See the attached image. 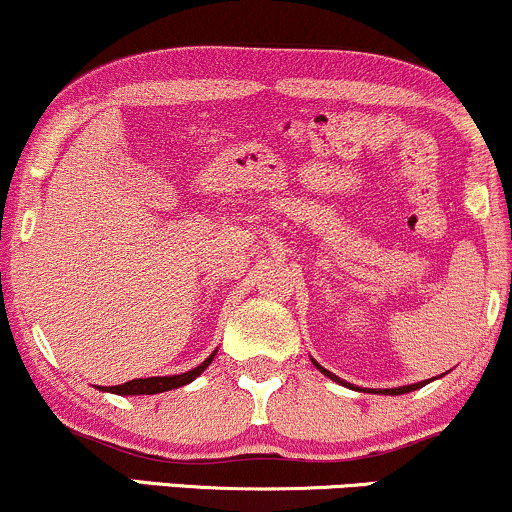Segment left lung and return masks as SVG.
Returning a JSON list of instances; mask_svg holds the SVG:
<instances>
[{
  "label": "left lung",
  "instance_id": "8db88e82",
  "mask_svg": "<svg viewBox=\"0 0 512 512\" xmlns=\"http://www.w3.org/2000/svg\"><path fill=\"white\" fill-rule=\"evenodd\" d=\"M315 366H317V363H315ZM317 368H320L322 373H325V375H330L332 380H337V383H342V380H339L337 375H332L330 370H325V368H322V366H317ZM342 385H346V383H342ZM424 385H426V383H414V385H404V387H395V390H380V392H383V395H404V392L419 390V387H424ZM349 387H354V385H349Z\"/></svg>",
  "mask_w": 512,
  "mask_h": 512
}]
</instances>
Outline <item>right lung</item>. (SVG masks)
<instances>
[{"instance_id":"add662e5","label":"right lung","mask_w":512,"mask_h":512,"mask_svg":"<svg viewBox=\"0 0 512 512\" xmlns=\"http://www.w3.org/2000/svg\"><path fill=\"white\" fill-rule=\"evenodd\" d=\"M211 358H214V354H211L207 361L202 363V366L187 370V373H182V375H166V378H137V380H129V383H125V385L105 387V390L115 392V395H156V392L175 390V387L192 383V380H195L197 375L209 366Z\"/></svg>"}]
</instances>
